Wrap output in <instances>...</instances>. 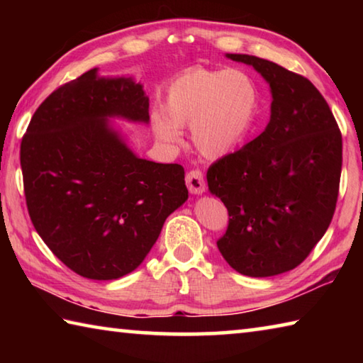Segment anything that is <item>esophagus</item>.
Returning a JSON list of instances; mask_svg holds the SVG:
<instances>
[{
  "mask_svg": "<svg viewBox=\"0 0 363 363\" xmlns=\"http://www.w3.org/2000/svg\"><path fill=\"white\" fill-rule=\"evenodd\" d=\"M186 182H187V187L190 190V194L200 195V194L205 192L206 182H205V176L200 169L189 171L187 176H186Z\"/></svg>",
  "mask_w": 363,
  "mask_h": 363,
  "instance_id": "esophagus-1",
  "label": "esophagus"
}]
</instances>
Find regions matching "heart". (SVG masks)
Here are the masks:
<instances>
[{
    "instance_id": "b5f03b06",
    "label": "heart",
    "mask_w": 363,
    "mask_h": 363,
    "mask_svg": "<svg viewBox=\"0 0 363 363\" xmlns=\"http://www.w3.org/2000/svg\"><path fill=\"white\" fill-rule=\"evenodd\" d=\"M257 89L248 73L190 67L167 84L162 115H153L157 138L167 145L181 143L179 128L190 125L196 150L205 157L229 152L255 118Z\"/></svg>"
}]
</instances>
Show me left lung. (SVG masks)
<instances>
[{"label": "left lung", "instance_id": "1", "mask_svg": "<svg viewBox=\"0 0 363 363\" xmlns=\"http://www.w3.org/2000/svg\"><path fill=\"white\" fill-rule=\"evenodd\" d=\"M227 57L253 65L274 101L266 130L208 168V187L229 213L216 243L237 272L272 277L298 267L327 232L340 192L342 138L309 79L248 54Z\"/></svg>", "mask_w": 363, "mask_h": 363}]
</instances>
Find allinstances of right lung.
Segmentation results:
<instances>
[{
	"label": "right lung",
	"instance_id": "right-lung-1",
	"mask_svg": "<svg viewBox=\"0 0 363 363\" xmlns=\"http://www.w3.org/2000/svg\"><path fill=\"white\" fill-rule=\"evenodd\" d=\"M110 116L147 123L149 99L131 78L93 69L41 102L21 144L33 227L67 267L93 280L133 272L189 196L181 164L138 158Z\"/></svg>",
	"mask_w": 363,
	"mask_h": 363
}]
</instances>
